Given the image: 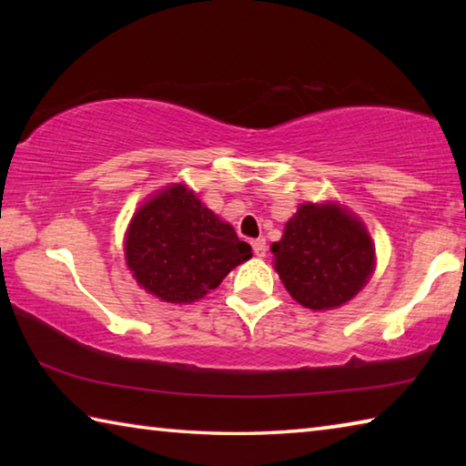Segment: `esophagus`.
Segmentation results:
<instances>
[{
	"label": "esophagus",
	"mask_w": 466,
	"mask_h": 466,
	"mask_svg": "<svg viewBox=\"0 0 466 466\" xmlns=\"http://www.w3.org/2000/svg\"><path fill=\"white\" fill-rule=\"evenodd\" d=\"M252 244V252H255L257 257H265L267 255V244H265V240L263 238H257V240H252L250 242Z\"/></svg>",
	"instance_id": "obj_1"
}]
</instances>
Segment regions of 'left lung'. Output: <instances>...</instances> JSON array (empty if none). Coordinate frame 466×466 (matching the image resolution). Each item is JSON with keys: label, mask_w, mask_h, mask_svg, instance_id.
I'll use <instances>...</instances> for the list:
<instances>
[{"label": "left lung", "mask_w": 466, "mask_h": 466, "mask_svg": "<svg viewBox=\"0 0 466 466\" xmlns=\"http://www.w3.org/2000/svg\"><path fill=\"white\" fill-rule=\"evenodd\" d=\"M271 252L289 296L310 310L350 302L376 265L366 226L333 201L299 205Z\"/></svg>", "instance_id": "8db88e82"}]
</instances>
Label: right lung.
I'll return each mask as SVG.
<instances>
[{
    "label": "right lung",
    "instance_id": "right-lung-1",
    "mask_svg": "<svg viewBox=\"0 0 466 466\" xmlns=\"http://www.w3.org/2000/svg\"><path fill=\"white\" fill-rule=\"evenodd\" d=\"M250 257V244L185 185H170L149 197L125 234L133 278L170 304H191L209 294Z\"/></svg>",
    "mask_w": 466,
    "mask_h": 466
}]
</instances>
